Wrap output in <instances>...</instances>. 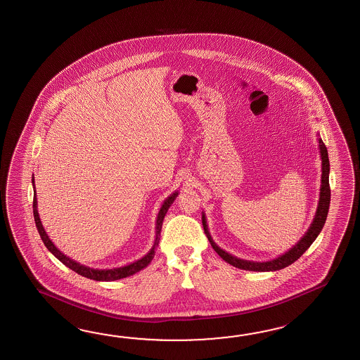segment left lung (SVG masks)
Wrapping results in <instances>:
<instances>
[{
	"instance_id": "left-lung-1",
	"label": "left lung",
	"mask_w": 360,
	"mask_h": 360,
	"mask_svg": "<svg viewBox=\"0 0 360 360\" xmlns=\"http://www.w3.org/2000/svg\"><path fill=\"white\" fill-rule=\"evenodd\" d=\"M319 150H320V158H321V185H320V194H319L318 209L315 212L314 220L309 226L307 232L303 234L301 240L292 246V249L284 252L283 255L277 257L275 259L267 260V262H252V260L240 259L232 254L226 252V250L220 249L215 241L212 240L209 232V226L206 221L205 212H202V226L205 229V233L209 238L212 249L217 251V255L226 263L232 264L233 267L246 271H255V272H268V271H278L283 268L290 266L295 260L301 257L304 251L309 249L311 243L316 240L319 233L321 232L323 226L326 224L328 211H329V203H330V188H329V158H328V150L323 140L319 137Z\"/></svg>"
}]
</instances>
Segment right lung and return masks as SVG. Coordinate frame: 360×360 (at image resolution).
I'll return each mask as SVG.
<instances>
[{"label": "right lung", "instance_id": "right-lung-1", "mask_svg": "<svg viewBox=\"0 0 360 360\" xmlns=\"http://www.w3.org/2000/svg\"><path fill=\"white\" fill-rule=\"evenodd\" d=\"M32 185H34V223L37 226V231L41 237L42 243L46 246V249L51 251V254L60 260L66 267L75 271L76 274L82 275V276L86 277V278H91V280H96V281H115V280H120V278H124V277L132 276L134 274H137L139 271H141L145 267L149 266L154 255H155V248L158 246L159 240H160V231H162V224H163V219L167 214L169 206L174 203L176 200V197L179 195V191L169 194L167 198L165 200V202L162 203L160 209H159L158 217L155 220V240L154 243L151 246L150 250L143 255L141 259L134 260V263H129L127 266L123 267L117 268H106V269H98V268H91L88 266H84L80 264L79 262L68 258V255H65L62 251L57 249V246L54 243H51L49 236L45 232L44 226H42L41 220H40V215H39V210H37V198H36V188H34V179L32 177Z\"/></svg>", "mask_w": 360, "mask_h": 360}]
</instances>
